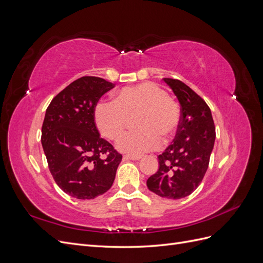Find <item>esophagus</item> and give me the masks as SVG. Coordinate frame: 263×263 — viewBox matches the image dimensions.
<instances>
[{
    "label": "esophagus",
    "mask_w": 263,
    "mask_h": 263,
    "mask_svg": "<svg viewBox=\"0 0 263 263\" xmlns=\"http://www.w3.org/2000/svg\"><path fill=\"white\" fill-rule=\"evenodd\" d=\"M141 156L138 155H125L124 159H130V160H139Z\"/></svg>",
    "instance_id": "34e87169"
}]
</instances>
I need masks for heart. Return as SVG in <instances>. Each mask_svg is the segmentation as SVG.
<instances>
[{
  "label": "heart",
  "mask_w": 263,
  "mask_h": 263,
  "mask_svg": "<svg viewBox=\"0 0 263 263\" xmlns=\"http://www.w3.org/2000/svg\"><path fill=\"white\" fill-rule=\"evenodd\" d=\"M94 123L105 138L116 141L123 136L129 119H135L136 130L119 140L124 153L140 155L170 141L181 123V109L163 87L142 82L118 91L113 102L100 101L94 107Z\"/></svg>",
  "instance_id": "b5f03b06"
}]
</instances>
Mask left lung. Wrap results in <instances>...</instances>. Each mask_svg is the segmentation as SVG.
Returning <instances> with one entry per match:
<instances>
[{"instance_id": "1", "label": "left lung", "mask_w": 263, "mask_h": 263, "mask_svg": "<svg viewBox=\"0 0 263 263\" xmlns=\"http://www.w3.org/2000/svg\"><path fill=\"white\" fill-rule=\"evenodd\" d=\"M181 105V123L172 144L159 155V169L147 180L151 192L166 198L185 197L201 182L214 147L215 125L206 102L189 85L164 78Z\"/></svg>"}]
</instances>
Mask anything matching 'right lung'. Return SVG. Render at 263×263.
<instances>
[{
    "mask_svg": "<svg viewBox=\"0 0 263 263\" xmlns=\"http://www.w3.org/2000/svg\"><path fill=\"white\" fill-rule=\"evenodd\" d=\"M115 85L85 76L59 92L46 109L42 144L51 176L63 192L91 200L112 186L123 156L101 138L94 107Z\"/></svg>",
    "mask_w": 263,
    "mask_h": 263,
    "instance_id": "add662e5",
    "label": "right lung"
}]
</instances>
